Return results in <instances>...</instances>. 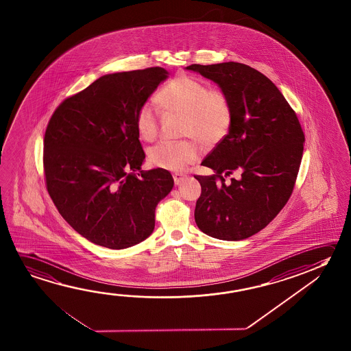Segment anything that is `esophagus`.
Wrapping results in <instances>:
<instances>
[{"label": "esophagus", "instance_id": "obj_1", "mask_svg": "<svg viewBox=\"0 0 351 351\" xmlns=\"http://www.w3.org/2000/svg\"><path fill=\"white\" fill-rule=\"evenodd\" d=\"M173 182H175V184H181L182 182H184V180H186V175H184V173H173Z\"/></svg>", "mask_w": 351, "mask_h": 351}]
</instances>
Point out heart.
<instances>
[{
  "instance_id": "heart-1",
  "label": "heart",
  "mask_w": 351,
  "mask_h": 351,
  "mask_svg": "<svg viewBox=\"0 0 351 351\" xmlns=\"http://www.w3.org/2000/svg\"><path fill=\"white\" fill-rule=\"evenodd\" d=\"M158 100L171 112L184 114V134L197 137L207 145L218 143L230 130L232 109L226 94L208 88L204 82L191 75H178L161 89ZM139 137L150 142L158 134V111L150 101L139 106L134 119ZM201 150L195 141H161L149 152L153 165L182 171L198 160Z\"/></svg>"
}]
</instances>
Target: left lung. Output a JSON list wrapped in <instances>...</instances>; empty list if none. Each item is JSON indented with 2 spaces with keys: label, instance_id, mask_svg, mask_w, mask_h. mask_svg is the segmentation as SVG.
I'll return each mask as SVG.
<instances>
[{
  "label": "left lung",
  "instance_id": "left-lung-1",
  "mask_svg": "<svg viewBox=\"0 0 351 351\" xmlns=\"http://www.w3.org/2000/svg\"><path fill=\"white\" fill-rule=\"evenodd\" d=\"M217 83L232 109L229 133L203 160L212 176L201 184L195 220L204 234L225 241L265 229L293 193L304 152L299 119L276 84L239 62L186 67ZM234 171L242 176L224 184Z\"/></svg>",
  "mask_w": 351,
  "mask_h": 351
}]
</instances>
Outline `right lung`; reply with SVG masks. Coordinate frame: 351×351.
I'll return each mask as SVG.
<instances>
[{
	"label": "right lung",
	"instance_id": "1",
	"mask_svg": "<svg viewBox=\"0 0 351 351\" xmlns=\"http://www.w3.org/2000/svg\"><path fill=\"white\" fill-rule=\"evenodd\" d=\"M161 67L105 75L64 99L44 137L47 189L58 213L86 240L131 247L156 226L158 203L173 190L164 169L141 170L137 110L161 82Z\"/></svg>",
	"mask_w": 351,
	"mask_h": 351
}]
</instances>
